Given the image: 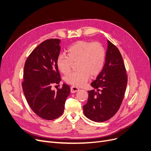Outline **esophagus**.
<instances>
[{
    "label": "esophagus",
    "mask_w": 151,
    "mask_h": 151,
    "mask_svg": "<svg viewBox=\"0 0 151 151\" xmlns=\"http://www.w3.org/2000/svg\"><path fill=\"white\" fill-rule=\"evenodd\" d=\"M79 88L77 87H75V86H71L70 87V91L72 93H75L77 91H79Z\"/></svg>",
    "instance_id": "1"
}]
</instances>
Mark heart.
<instances>
[{"instance_id": "obj_1", "label": "heart", "mask_w": 151, "mask_h": 151, "mask_svg": "<svg viewBox=\"0 0 151 151\" xmlns=\"http://www.w3.org/2000/svg\"><path fill=\"white\" fill-rule=\"evenodd\" d=\"M68 55L60 54L56 60L58 69L67 74L77 63V70L64 77V81L75 87L85 85L90 76L99 75L105 63L106 51L99 42L78 41L69 46Z\"/></svg>"}]
</instances>
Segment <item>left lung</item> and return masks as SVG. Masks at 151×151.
Returning <instances> with one entry per match:
<instances>
[{"instance_id":"left-lung-1","label":"left lung","mask_w":151,"mask_h":151,"mask_svg":"<svg viewBox=\"0 0 151 151\" xmlns=\"http://www.w3.org/2000/svg\"><path fill=\"white\" fill-rule=\"evenodd\" d=\"M127 82L121 53L108 40L104 67L91 83L95 89L88 90L87 102L83 106L85 116L95 122H104L113 117L122 104Z\"/></svg>"}]
</instances>
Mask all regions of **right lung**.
<instances>
[{
  "instance_id": "right-lung-1",
  "label": "right lung",
  "mask_w": 151,
  "mask_h": 151,
  "mask_svg": "<svg viewBox=\"0 0 151 151\" xmlns=\"http://www.w3.org/2000/svg\"><path fill=\"white\" fill-rule=\"evenodd\" d=\"M59 39L40 43L30 53L24 66L23 91L28 105L40 118L52 120L62 115L70 89L64 83L57 91L51 89L61 81L56 60L61 47Z\"/></svg>"
}]
</instances>
